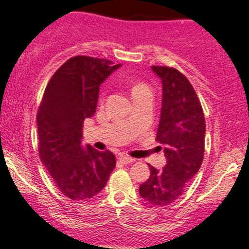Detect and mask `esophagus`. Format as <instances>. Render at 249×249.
Here are the masks:
<instances>
[{"instance_id":"obj_1","label":"esophagus","mask_w":249,"mask_h":249,"mask_svg":"<svg viewBox=\"0 0 249 249\" xmlns=\"http://www.w3.org/2000/svg\"><path fill=\"white\" fill-rule=\"evenodd\" d=\"M118 159H119V161L123 162V164H130V162L134 161L133 158H131V157H128V156H124V154H123V156H119Z\"/></svg>"}]
</instances>
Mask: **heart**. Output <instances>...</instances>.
I'll list each match as a JSON object with an SVG mask.
<instances>
[{
  "mask_svg": "<svg viewBox=\"0 0 249 249\" xmlns=\"http://www.w3.org/2000/svg\"><path fill=\"white\" fill-rule=\"evenodd\" d=\"M145 89H148L146 85L142 84V83H134L132 87V95L136 92H139V91L145 90Z\"/></svg>",
  "mask_w": 249,
  "mask_h": 249,
  "instance_id": "b5f03b06",
  "label": "heart"
}]
</instances>
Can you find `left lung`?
<instances>
[{
	"label": "left lung",
	"mask_w": 249,
	"mask_h": 249,
	"mask_svg": "<svg viewBox=\"0 0 249 249\" xmlns=\"http://www.w3.org/2000/svg\"><path fill=\"white\" fill-rule=\"evenodd\" d=\"M160 78L162 101L157 141L164 145L166 165L151 167V176L139 194L154 206H166L178 199L198 173L205 152L204 111L190 81L178 70L151 67Z\"/></svg>",
	"instance_id": "left-lung-1"
}]
</instances>
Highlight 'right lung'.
Here are the masks:
<instances>
[{
    "mask_svg": "<svg viewBox=\"0 0 249 249\" xmlns=\"http://www.w3.org/2000/svg\"><path fill=\"white\" fill-rule=\"evenodd\" d=\"M122 65L107 59L76 56L53 73L45 88L38 113L39 158L63 194L84 200L107 185L116 157L83 145V123L96 112L99 87Z\"/></svg>",
    "mask_w": 249,
    "mask_h": 249,
    "instance_id": "1",
    "label": "right lung"
}]
</instances>
